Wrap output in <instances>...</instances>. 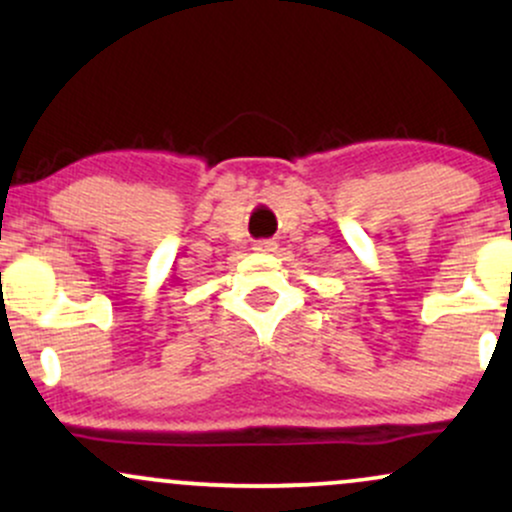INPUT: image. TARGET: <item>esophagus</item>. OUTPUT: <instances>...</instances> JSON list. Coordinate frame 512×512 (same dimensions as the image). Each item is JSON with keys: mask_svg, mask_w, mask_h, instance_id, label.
<instances>
[{"mask_svg": "<svg viewBox=\"0 0 512 512\" xmlns=\"http://www.w3.org/2000/svg\"><path fill=\"white\" fill-rule=\"evenodd\" d=\"M255 250H257V252H274V250H276V243H274V240H267V238L257 240Z\"/></svg>", "mask_w": 512, "mask_h": 512, "instance_id": "1", "label": "esophagus"}]
</instances>
